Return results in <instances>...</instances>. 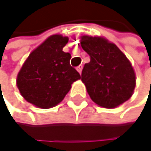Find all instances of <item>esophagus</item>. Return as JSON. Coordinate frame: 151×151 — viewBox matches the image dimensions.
<instances>
[{
	"instance_id": "1",
	"label": "esophagus",
	"mask_w": 151,
	"mask_h": 151,
	"mask_svg": "<svg viewBox=\"0 0 151 151\" xmlns=\"http://www.w3.org/2000/svg\"><path fill=\"white\" fill-rule=\"evenodd\" d=\"M76 69H77V70H78L80 73H81V70H82V65H80V66H78Z\"/></svg>"
}]
</instances>
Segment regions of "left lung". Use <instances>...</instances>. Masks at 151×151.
<instances>
[{
  "label": "left lung",
  "instance_id": "left-lung-1",
  "mask_svg": "<svg viewBox=\"0 0 151 151\" xmlns=\"http://www.w3.org/2000/svg\"><path fill=\"white\" fill-rule=\"evenodd\" d=\"M83 50L90 56L84 65L81 81L90 99L100 106L114 108L132 95L136 80L133 68L114 44L99 37L83 36Z\"/></svg>",
  "mask_w": 151,
  "mask_h": 151
}]
</instances>
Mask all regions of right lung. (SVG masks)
<instances>
[{
	"instance_id": "1",
	"label": "right lung",
	"mask_w": 151,
	"mask_h": 151,
	"mask_svg": "<svg viewBox=\"0 0 151 151\" xmlns=\"http://www.w3.org/2000/svg\"><path fill=\"white\" fill-rule=\"evenodd\" d=\"M69 38L61 35L49 37L32 52L17 78V86L23 98L40 108L58 105L69 92L71 84L81 79L70 64V53L63 48Z\"/></svg>"
}]
</instances>
